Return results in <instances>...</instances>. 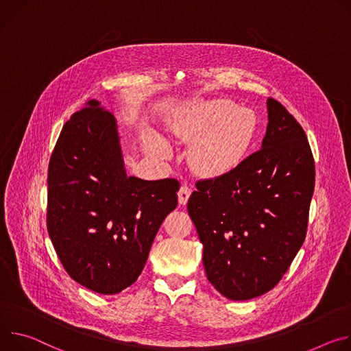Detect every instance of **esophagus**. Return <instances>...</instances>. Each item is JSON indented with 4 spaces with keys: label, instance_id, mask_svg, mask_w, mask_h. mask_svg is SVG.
<instances>
[{
    "label": "esophagus",
    "instance_id": "34e87169",
    "mask_svg": "<svg viewBox=\"0 0 351 351\" xmlns=\"http://www.w3.org/2000/svg\"><path fill=\"white\" fill-rule=\"evenodd\" d=\"M189 195H191V188L186 184L181 185V188L178 191V202H180V205H185L188 202V199H189Z\"/></svg>",
    "mask_w": 351,
    "mask_h": 351
}]
</instances>
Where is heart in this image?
Masks as SVG:
<instances>
[{
  "mask_svg": "<svg viewBox=\"0 0 351 351\" xmlns=\"http://www.w3.org/2000/svg\"><path fill=\"white\" fill-rule=\"evenodd\" d=\"M258 120L251 108L234 107L227 100L212 101L198 127L202 138L192 152L195 169L205 176H216L234 169L247 153L256 131ZM150 150L169 154L167 145L158 136H149Z\"/></svg>",
  "mask_w": 351,
  "mask_h": 351,
  "instance_id": "heart-1",
  "label": "heart"
}]
</instances>
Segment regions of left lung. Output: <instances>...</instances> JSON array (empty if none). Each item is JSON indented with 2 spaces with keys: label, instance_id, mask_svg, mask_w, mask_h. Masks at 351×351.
Listing matches in <instances>:
<instances>
[{
  "label": "left lung",
  "instance_id": "8db88e82",
  "mask_svg": "<svg viewBox=\"0 0 351 351\" xmlns=\"http://www.w3.org/2000/svg\"><path fill=\"white\" fill-rule=\"evenodd\" d=\"M266 104L262 147L228 173L198 181L188 199L208 280L234 301L280 282L305 240L315 185L304 130L278 100Z\"/></svg>",
  "mask_w": 351,
  "mask_h": 351
}]
</instances>
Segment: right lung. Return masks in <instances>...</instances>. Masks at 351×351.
I'll list each match as a JSON object with an SVG mask.
<instances>
[{
	"instance_id": "add662e5",
	"label": "right lung",
	"mask_w": 351,
	"mask_h": 351,
	"mask_svg": "<svg viewBox=\"0 0 351 351\" xmlns=\"http://www.w3.org/2000/svg\"><path fill=\"white\" fill-rule=\"evenodd\" d=\"M178 189L176 178L128 177L114 115L88 101L65 123L49 165L47 230L66 274L100 294L130 287Z\"/></svg>"
}]
</instances>
